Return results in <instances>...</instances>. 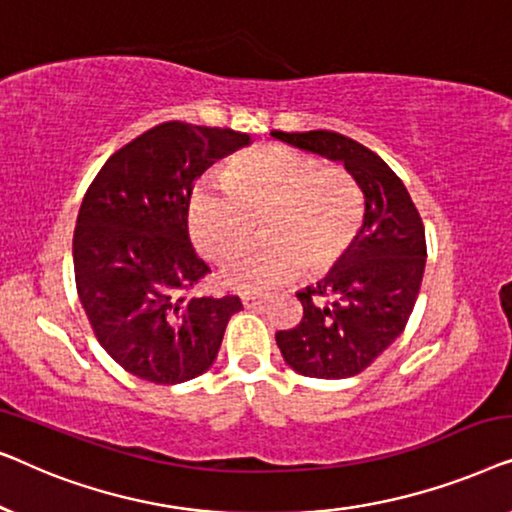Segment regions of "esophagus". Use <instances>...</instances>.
Segmentation results:
<instances>
[{
	"label": "esophagus",
	"mask_w": 512,
	"mask_h": 512,
	"mask_svg": "<svg viewBox=\"0 0 512 512\" xmlns=\"http://www.w3.org/2000/svg\"><path fill=\"white\" fill-rule=\"evenodd\" d=\"M265 298H268V296H263V293H244L242 305L244 307H256V305L265 303Z\"/></svg>",
	"instance_id": "obj_1"
}]
</instances>
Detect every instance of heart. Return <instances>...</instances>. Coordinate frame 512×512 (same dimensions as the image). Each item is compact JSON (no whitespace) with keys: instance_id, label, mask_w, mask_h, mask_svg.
<instances>
[{"instance_id":"obj_1","label":"heart","mask_w":512,"mask_h":512,"mask_svg":"<svg viewBox=\"0 0 512 512\" xmlns=\"http://www.w3.org/2000/svg\"><path fill=\"white\" fill-rule=\"evenodd\" d=\"M259 219L263 236L226 258L221 282L261 291L300 268L324 272L352 247L363 195L345 167L312 153L261 144L235 153L219 177H202L188 198V233L209 261H221Z\"/></svg>"}]
</instances>
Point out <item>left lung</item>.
<instances>
[{
    "instance_id": "obj_1",
    "label": "left lung",
    "mask_w": 512,
    "mask_h": 512,
    "mask_svg": "<svg viewBox=\"0 0 512 512\" xmlns=\"http://www.w3.org/2000/svg\"><path fill=\"white\" fill-rule=\"evenodd\" d=\"M303 151L340 160L366 212L347 254L296 296L303 319L277 333L284 361L305 377L340 380L366 370L408 324L426 265L424 223L408 188L366 146L340 132H270Z\"/></svg>"
}]
</instances>
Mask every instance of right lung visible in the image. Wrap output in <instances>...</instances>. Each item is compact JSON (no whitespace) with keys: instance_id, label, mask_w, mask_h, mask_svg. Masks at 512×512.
<instances>
[{"instance_id":"obj_1","label":"right lung","mask_w":512,"mask_h":512,"mask_svg":"<svg viewBox=\"0 0 512 512\" xmlns=\"http://www.w3.org/2000/svg\"><path fill=\"white\" fill-rule=\"evenodd\" d=\"M251 137L167 121L121 146L83 195L74 277L95 338L139 380L179 384L209 370L237 296L186 298L207 275L188 240L195 179Z\"/></svg>"}]
</instances>
